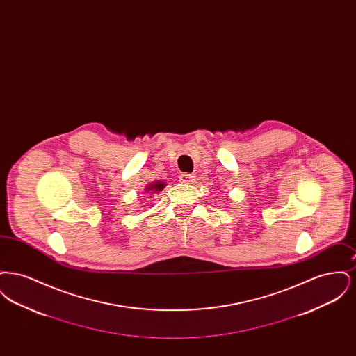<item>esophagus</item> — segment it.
Returning <instances> with one entry per match:
<instances>
[{
  "label": "esophagus",
  "instance_id": "obj_1",
  "mask_svg": "<svg viewBox=\"0 0 356 356\" xmlns=\"http://www.w3.org/2000/svg\"><path fill=\"white\" fill-rule=\"evenodd\" d=\"M195 177H196L195 175H191V173H183V175H180L179 180H180L181 183H186V184H191V183H193Z\"/></svg>",
  "mask_w": 356,
  "mask_h": 356
}]
</instances>
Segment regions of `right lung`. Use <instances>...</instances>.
Wrapping results in <instances>:
<instances>
[{
	"mask_svg": "<svg viewBox=\"0 0 356 356\" xmlns=\"http://www.w3.org/2000/svg\"><path fill=\"white\" fill-rule=\"evenodd\" d=\"M164 186L165 184L163 183V181H156V183H152V184H149V186L145 188V191H154V192H159V191H163L164 189Z\"/></svg>",
	"mask_w": 356,
	"mask_h": 356,
	"instance_id": "1",
	"label": "right lung"
}]
</instances>
